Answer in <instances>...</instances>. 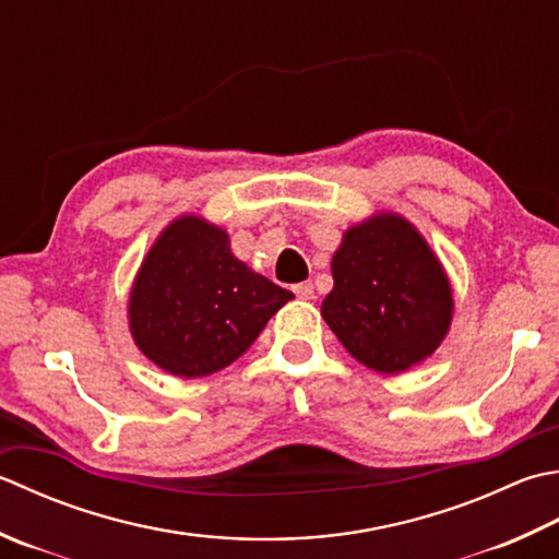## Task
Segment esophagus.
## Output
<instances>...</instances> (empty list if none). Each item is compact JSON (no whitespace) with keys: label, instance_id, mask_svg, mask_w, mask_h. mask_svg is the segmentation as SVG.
I'll list each match as a JSON object with an SVG mask.
<instances>
[{"label":"esophagus","instance_id":"1","mask_svg":"<svg viewBox=\"0 0 559 559\" xmlns=\"http://www.w3.org/2000/svg\"><path fill=\"white\" fill-rule=\"evenodd\" d=\"M293 293L298 295L300 300H314V286L310 281H305V283H298V286L293 288Z\"/></svg>","mask_w":559,"mask_h":559}]
</instances>
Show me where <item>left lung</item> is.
Masks as SVG:
<instances>
[{"instance_id":"1","label":"left lung","mask_w":559,"mask_h":559,"mask_svg":"<svg viewBox=\"0 0 559 559\" xmlns=\"http://www.w3.org/2000/svg\"><path fill=\"white\" fill-rule=\"evenodd\" d=\"M322 317L338 342L378 373H402L436 352L451 324V286L407 221L378 215L344 235Z\"/></svg>"}]
</instances>
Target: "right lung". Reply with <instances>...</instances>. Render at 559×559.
<instances>
[{
    "label": "right lung",
    "mask_w": 559,
    "mask_h": 559,
    "mask_svg": "<svg viewBox=\"0 0 559 559\" xmlns=\"http://www.w3.org/2000/svg\"><path fill=\"white\" fill-rule=\"evenodd\" d=\"M288 300L290 290L233 257L223 229L181 217L140 269L130 330L140 352L167 373L201 378L242 356Z\"/></svg>",
    "instance_id": "add662e5"
}]
</instances>
